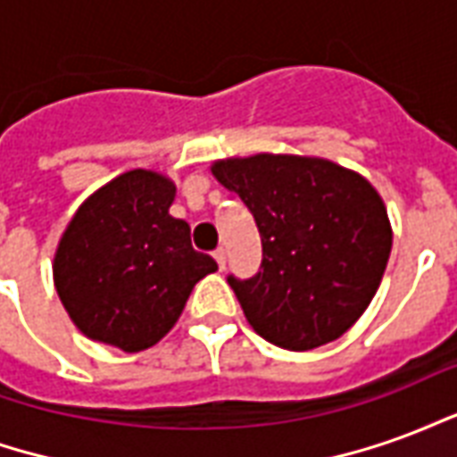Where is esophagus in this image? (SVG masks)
Here are the masks:
<instances>
[{"instance_id":"esophagus-1","label":"esophagus","mask_w":457,"mask_h":457,"mask_svg":"<svg viewBox=\"0 0 457 457\" xmlns=\"http://www.w3.org/2000/svg\"><path fill=\"white\" fill-rule=\"evenodd\" d=\"M212 257H215V262H218L220 271H222V269H225V249L218 247V249H215V252H212Z\"/></svg>"}]
</instances>
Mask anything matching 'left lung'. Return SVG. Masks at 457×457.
<instances>
[{"label":"left lung","instance_id":"left-lung-1","mask_svg":"<svg viewBox=\"0 0 457 457\" xmlns=\"http://www.w3.org/2000/svg\"><path fill=\"white\" fill-rule=\"evenodd\" d=\"M262 235L254 277H228L249 326L303 353L343 336L379 288L392 225L379 193L333 161L287 154L212 163Z\"/></svg>","mask_w":457,"mask_h":457}]
</instances>
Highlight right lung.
I'll return each instance as SVG.
<instances>
[{
	"label": "right lung",
	"mask_w": 457,
	"mask_h": 457,
	"mask_svg": "<svg viewBox=\"0 0 457 457\" xmlns=\"http://www.w3.org/2000/svg\"><path fill=\"white\" fill-rule=\"evenodd\" d=\"M176 186L154 170H127L78 208L58 242L55 291L80 333L139 353L176 326L190 291L218 264L170 218Z\"/></svg>",
	"instance_id": "1"
}]
</instances>
